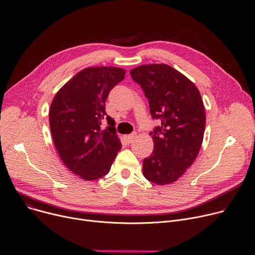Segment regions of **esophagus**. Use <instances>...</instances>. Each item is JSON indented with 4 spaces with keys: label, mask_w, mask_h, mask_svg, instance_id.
Masks as SVG:
<instances>
[{
    "label": "esophagus",
    "mask_w": 255,
    "mask_h": 255,
    "mask_svg": "<svg viewBox=\"0 0 255 255\" xmlns=\"http://www.w3.org/2000/svg\"><path fill=\"white\" fill-rule=\"evenodd\" d=\"M136 137V133H131V134H129V135H125L124 136V139L129 143V142H131L132 140H134V138Z\"/></svg>",
    "instance_id": "obj_1"
}]
</instances>
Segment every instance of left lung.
Segmentation results:
<instances>
[{
    "mask_svg": "<svg viewBox=\"0 0 255 255\" xmlns=\"http://www.w3.org/2000/svg\"><path fill=\"white\" fill-rule=\"evenodd\" d=\"M148 99L151 118L161 120L149 135L154 150L143 160L144 177L159 185L176 181L196 160L206 117L196 85L170 65L144 64L130 72Z\"/></svg>",
    "mask_w": 255,
    "mask_h": 255,
    "instance_id": "obj_1",
    "label": "left lung"
}]
</instances>
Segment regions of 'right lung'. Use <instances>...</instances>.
<instances>
[{
	"instance_id": "right-lung-1",
	"label": "right lung",
	"mask_w": 255,
	"mask_h": 255,
	"mask_svg": "<svg viewBox=\"0 0 255 255\" xmlns=\"http://www.w3.org/2000/svg\"><path fill=\"white\" fill-rule=\"evenodd\" d=\"M125 71L114 66L87 67L56 93L49 112L54 145L63 164L85 180L107 175L122 144L106 100ZM106 117L108 127L101 128Z\"/></svg>"
}]
</instances>
